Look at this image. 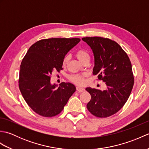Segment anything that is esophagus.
<instances>
[{
	"mask_svg": "<svg viewBox=\"0 0 149 149\" xmlns=\"http://www.w3.org/2000/svg\"><path fill=\"white\" fill-rule=\"evenodd\" d=\"M76 90L78 91V92H83V91H84V88L80 87V86H77L76 87Z\"/></svg>",
	"mask_w": 149,
	"mask_h": 149,
	"instance_id": "esophagus-1",
	"label": "esophagus"
}]
</instances>
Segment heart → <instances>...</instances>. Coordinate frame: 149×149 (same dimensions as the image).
Segmentation results:
<instances>
[{"instance_id":"heart-1","label":"heart","mask_w":149,"mask_h":149,"mask_svg":"<svg viewBox=\"0 0 149 149\" xmlns=\"http://www.w3.org/2000/svg\"><path fill=\"white\" fill-rule=\"evenodd\" d=\"M75 56L77 58V59L79 60L80 61L83 63L86 60H90V56L89 53H88L86 50L84 49H79L75 53ZM70 59V56L68 55H66L63 60V65L66 66L68 63ZM86 74H75L72 75L69 77V79L72 83H74L76 84L79 85H83L86 83Z\"/></svg>"}]
</instances>
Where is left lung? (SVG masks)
<instances>
[{"instance_id": "obj_1", "label": "left lung", "mask_w": 149, "mask_h": 149, "mask_svg": "<svg viewBox=\"0 0 149 149\" xmlns=\"http://www.w3.org/2000/svg\"><path fill=\"white\" fill-rule=\"evenodd\" d=\"M92 49L93 74L105 82L104 91L86 88L91 95L87 109L93 115L106 118L117 113L129 99L134 85L132 65L127 54L113 40L102 37L82 38Z\"/></svg>"}]
</instances>
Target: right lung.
I'll return each mask as SVG.
<instances>
[{"instance_id": "obj_1", "label": "right lung", "mask_w": 149, "mask_h": 149, "mask_svg": "<svg viewBox=\"0 0 149 149\" xmlns=\"http://www.w3.org/2000/svg\"><path fill=\"white\" fill-rule=\"evenodd\" d=\"M79 38H52L38 41L22 59L18 86L24 100L39 115L52 117L61 113L75 86L63 82L57 88L50 84L54 72L63 70V60Z\"/></svg>"}]
</instances>
